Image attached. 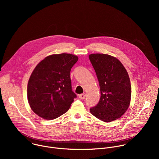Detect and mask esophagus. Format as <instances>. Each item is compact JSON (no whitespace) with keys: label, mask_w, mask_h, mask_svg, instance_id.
<instances>
[{"label":"esophagus","mask_w":159,"mask_h":159,"mask_svg":"<svg viewBox=\"0 0 159 159\" xmlns=\"http://www.w3.org/2000/svg\"><path fill=\"white\" fill-rule=\"evenodd\" d=\"M85 96H86L85 94V93H83V94H80V95L79 96V98L80 99H84L85 98Z\"/></svg>","instance_id":"obj_1"}]
</instances>
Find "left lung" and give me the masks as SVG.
<instances>
[{
	"instance_id": "left-lung-1",
	"label": "left lung",
	"mask_w": 159,
	"mask_h": 159,
	"mask_svg": "<svg viewBox=\"0 0 159 159\" xmlns=\"http://www.w3.org/2000/svg\"><path fill=\"white\" fill-rule=\"evenodd\" d=\"M99 83L101 98L91 114L104 122L121 117L128 109L131 87L128 74L116 57L107 54L93 53L89 56Z\"/></svg>"
}]
</instances>
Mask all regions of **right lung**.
I'll use <instances>...</instances> for the list:
<instances>
[{
	"instance_id": "obj_1",
	"label": "right lung",
	"mask_w": 159,
	"mask_h": 159,
	"mask_svg": "<svg viewBox=\"0 0 159 159\" xmlns=\"http://www.w3.org/2000/svg\"><path fill=\"white\" fill-rule=\"evenodd\" d=\"M77 56L53 54L34 68L28 84L27 96L33 111L44 120H52L70 107L76 94L72 90L70 70Z\"/></svg>"
}]
</instances>
